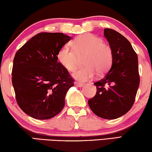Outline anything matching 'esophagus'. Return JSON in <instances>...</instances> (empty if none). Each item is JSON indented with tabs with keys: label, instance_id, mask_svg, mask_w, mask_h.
<instances>
[{
	"label": "esophagus",
	"instance_id": "obj_1",
	"mask_svg": "<svg viewBox=\"0 0 152 152\" xmlns=\"http://www.w3.org/2000/svg\"><path fill=\"white\" fill-rule=\"evenodd\" d=\"M75 85L76 86L81 87L83 86V83H81V82H79V81H75Z\"/></svg>",
	"mask_w": 152,
	"mask_h": 152
}]
</instances>
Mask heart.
Returning a JSON list of instances; mask_svg holds the SVG:
<instances>
[{"instance_id":"heart-1","label":"heart","mask_w":152,"mask_h":152,"mask_svg":"<svg viewBox=\"0 0 152 152\" xmlns=\"http://www.w3.org/2000/svg\"><path fill=\"white\" fill-rule=\"evenodd\" d=\"M72 48L64 46L59 50L58 59L62 66L69 71L78 67L80 58L83 59L84 67L72 74L80 81L91 80L98 74L103 75L110 69L113 61V51L110 46L102 42V39L91 34L78 36L72 42Z\"/></svg>"}]
</instances>
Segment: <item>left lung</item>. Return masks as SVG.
Masks as SVG:
<instances>
[{
  "instance_id": "left-lung-1",
  "label": "left lung",
  "mask_w": 152,
  "mask_h": 152,
  "mask_svg": "<svg viewBox=\"0 0 152 152\" xmlns=\"http://www.w3.org/2000/svg\"><path fill=\"white\" fill-rule=\"evenodd\" d=\"M104 36L113 49V65L104 77L94 83L96 94L88 103L96 116L115 119L126 114L134 103L140 83L138 56L118 32L104 28Z\"/></svg>"
}]
</instances>
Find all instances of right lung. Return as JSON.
<instances>
[{
    "label": "right lung",
    "instance_id": "obj_1",
    "mask_svg": "<svg viewBox=\"0 0 152 152\" xmlns=\"http://www.w3.org/2000/svg\"><path fill=\"white\" fill-rule=\"evenodd\" d=\"M71 38L61 33H39L16 52L12 84L18 105L36 119H49L61 111L74 79L58 61V53Z\"/></svg>",
    "mask_w": 152,
    "mask_h": 152
}]
</instances>
